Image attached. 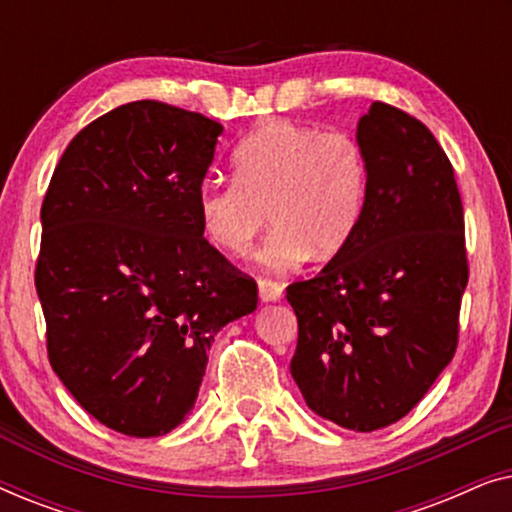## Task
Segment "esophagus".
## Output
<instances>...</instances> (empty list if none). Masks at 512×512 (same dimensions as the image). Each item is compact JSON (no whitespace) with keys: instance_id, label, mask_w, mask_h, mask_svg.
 <instances>
[{"instance_id":"1","label":"esophagus","mask_w":512,"mask_h":512,"mask_svg":"<svg viewBox=\"0 0 512 512\" xmlns=\"http://www.w3.org/2000/svg\"><path fill=\"white\" fill-rule=\"evenodd\" d=\"M258 296H261L263 303H275V300L282 298V284L275 282V279H258Z\"/></svg>"}]
</instances>
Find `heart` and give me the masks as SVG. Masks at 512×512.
I'll return each mask as SVG.
<instances>
[{"mask_svg":"<svg viewBox=\"0 0 512 512\" xmlns=\"http://www.w3.org/2000/svg\"><path fill=\"white\" fill-rule=\"evenodd\" d=\"M235 181L205 179L195 195L202 233L244 256L268 214L275 230L261 261L286 270L331 261L352 242L368 198V160L356 137L293 121H270L233 151Z\"/></svg>","mask_w":512,"mask_h":512,"instance_id":"obj_1","label":"heart"}]
</instances>
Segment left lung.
I'll use <instances>...</instances> for the list:
<instances>
[{"label":"left lung","instance_id":"8db88e82","mask_svg":"<svg viewBox=\"0 0 512 512\" xmlns=\"http://www.w3.org/2000/svg\"><path fill=\"white\" fill-rule=\"evenodd\" d=\"M356 142L368 160L359 228L286 300L298 317L291 375L305 403L368 433L408 415L452 361L468 258L452 163L431 130L373 102Z\"/></svg>","mask_w":512,"mask_h":512}]
</instances>
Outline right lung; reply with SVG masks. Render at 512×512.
<instances>
[{"label":"right lung","mask_w":512,"mask_h":512,"mask_svg":"<svg viewBox=\"0 0 512 512\" xmlns=\"http://www.w3.org/2000/svg\"><path fill=\"white\" fill-rule=\"evenodd\" d=\"M221 132L165 102L123 104L69 142L41 205L48 361L125 436L184 422L216 331L256 310V282L202 237L195 209Z\"/></svg>","instance_id":"1"}]
</instances>
